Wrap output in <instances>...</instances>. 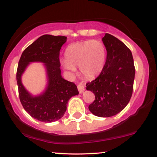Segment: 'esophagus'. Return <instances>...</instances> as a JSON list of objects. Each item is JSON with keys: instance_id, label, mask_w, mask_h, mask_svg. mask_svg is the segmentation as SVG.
<instances>
[{"instance_id": "1", "label": "esophagus", "mask_w": 157, "mask_h": 157, "mask_svg": "<svg viewBox=\"0 0 157 157\" xmlns=\"http://www.w3.org/2000/svg\"><path fill=\"white\" fill-rule=\"evenodd\" d=\"M77 89H78L79 92L80 94L82 93L85 91V88H84V85L83 84H79L77 86Z\"/></svg>"}]
</instances>
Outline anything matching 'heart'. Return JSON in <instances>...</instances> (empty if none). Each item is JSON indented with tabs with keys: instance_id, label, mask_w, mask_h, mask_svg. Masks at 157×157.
Wrapping results in <instances>:
<instances>
[{
	"instance_id": "b5f03b06",
	"label": "heart",
	"mask_w": 157,
	"mask_h": 157,
	"mask_svg": "<svg viewBox=\"0 0 157 157\" xmlns=\"http://www.w3.org/2000/svg\"><path fill=\"white\" fill-rule=\"evenodd\" d=\"M66 59L60 65L68 76L76 72V67L87 78H94L103 70L106 60L105 46L99 40H87L69 45L65 52Z\"/></svg>"
}]
</instances>
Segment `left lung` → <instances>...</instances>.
I'll use <instances>...</instances> for the list:
<instances>
[{"label":"left lung","instance_id":"obj_1","mask_svg":"<svg viewBox=\"0 0 157 157\" xmlns=\"http://www.w3.org/2000/svg\"><path fill=\"white\" fill-rule=\"evenodd\" d=\"M102 40L107 51L105 66L97 78L86 84V90L95 95L89 111L100 117H110L130 101L135 68L132 53L122 41L108 33Z\"/></svg>","mask_w":157,"mask_h":157}]
</instances>
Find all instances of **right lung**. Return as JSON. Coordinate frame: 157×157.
Here are the masks:
<instances>
[{"instance_id":"1","label":"right lung","mask_w":157,"mask_h":157,"mask_svg":"<svg viewBox=\"0 0 157 157\" xmlns=\"http://www.w3.org/2000/svg\"><path fill=\"white\" fill-rule=\"evenodd\" d=\"M66 40L65 36H41L23 51L19 60L16 77L20 100L26 112L40 122L60 120L66 112L70 98L79 94L76 85L61 75L59 55ZM32 62H41L46 71V88L37 95L30 93L22 82V75Z\"/></svg>"}]
</instances>
